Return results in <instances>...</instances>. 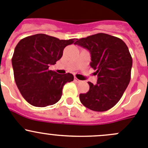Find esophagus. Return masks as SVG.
Masks as SVG:
<instances>
[{
    "instance_id": "obj_1",
    "label": "esophagus",
    "mask_w": 148,
    "mask_h": 148,
    "mask_svg": "<svg viewBox=\"0 0 148 148\" xmlns=\"http://www.w3.org/2000/svg\"><path fill=\"white\" fill-rule=\"evenodd\" d=\"M74 81H75V83H80V82H81V81H80V80H78L77 78H74Z\"/></svg>"
}]
</instances>
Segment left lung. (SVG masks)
<instances>
[{
    "instance_id": "left-lung-1",
    "label": "left lung",
    "mask_w": 148,
    "mask_h": 148,
    "mask_svg": "<svg viewBox=\"0 0 148 148\" xmlns=\"http://www.w3.org/2000/svg\"><path fill=\"white\" fill-rule=\"evenodd\" d=\"M74 44L89 51L90 66L98 77L95 85L88 82L89 90L80 94V101L91 110H108L120 100L130 81L132 58L127 46L121 38L105 33L83 38Z\"/></svg>"
}]
</instances>
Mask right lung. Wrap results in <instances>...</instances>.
Here are the masks:
<instances>
[{
    "label": "right lung",
    "mask_w": 148,
    "mask_h": 148,
    "mask_svg": "<svg viewBox=\"0 0 148 148\" xmlns=\"http://www.w3.org/2000/svg\"><path fill=\"white\" fill-rule=\"evenodd\" d=\"M74 40L36 34L18 43L12 60L14 75L21 94L28 103L43 108L60 100L63 86L73 81L74 77L69 73L58 74L49 67L60 60L64 48Z\"/></svg>",
    "instance_id": "1"
}]
</instances>
